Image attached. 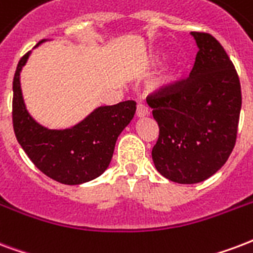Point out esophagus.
I'll use <instances>...</instances> for the list:
<instances>
[{"label": "esophagus", "instance_id": "34e87169", "mask_svg": "<svg viewBox=\"0 0 253 253\" xmlns=\"http://www.w3.org/2000/svg\"><path fill=\"white\" fill-rule=\"evenodd\" d=\"M149 111H148V108L144 104H138L137 109H136V116L137 117H144V116H148Z\"/></svg>", "mask_w": 253, "mask_h": 253}]
</instances>
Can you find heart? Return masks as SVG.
I'll return each mask as SVG.
<instances>
[{"instance_id": "obj_1", "label": "heart", "mask_w": 253, "mask_h": 253, "mask_svg": "<svg viewBox=\"0 0 253 253\" xmlns=\"http://www.w3.org/2000/svg\"><path fill=\"white\" fill-rule=\"evenodd\" d=\"M174 77H176V68H174V65H168L161 75L160 84L163 86L170 85L174 81Z\"/></svg>"}]
</instances>
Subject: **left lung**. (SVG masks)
<instances>
[{
  "instance_id": "obj_1",
  "label": "left lung",
  "mask_w": 253,
  "mask_h": 253,
  "mask_svg": "<svg viewBox=\"0 0 253 253\" xmlns=\"http://www.w3.org/2000/svg\"><path fill=\"white\" fill-rule=\"evenodd\" d=\"M191 34L199 52L189 77L147 97L160 128L156 169L178 184L204 181L225 164L242 109L239 76L224 47L211 34Z\"/></svg>"
}]
</instances>
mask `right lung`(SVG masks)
<instances>
[{"label": "right lung", "instance_id": "1", "mask_svg": "<svg viewBox=\"0 0 253 253\" xmlns=\"http://www.w3.org/2000/svg\"><path fill=\"white\" fill-rule=\"evenodd\" d=\"M47 40H41L40 43ZM22 57L13 79V128L32 163L47 177L68 185L88 183L109 167L120 133L132 121L136 102L98 106L83 121L66 129H49L30 116L21 90Z\"/></svg>", "mask_w": 253, "mask_h": 253}]
</instances>
